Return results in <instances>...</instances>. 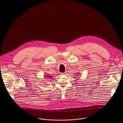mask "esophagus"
<instances>
[{
  "label": "esophagus",
  "instance_id": "34e87169",
  "mask_svg": "<svg viewBox=\"0 0 123 123\" xmlns=\"http://www.w3.org/2000/svg\"><path fill=\"white\" fill-rule=\"evenodd\" d=\"M65 73H66V72H62V73H61V75H63L65 74Z\"/></svg>",
  "mask_w": 123,
  "mask_h": 123
}]
</instances>
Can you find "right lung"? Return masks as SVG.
<instances>
[{"label": "right lung", "instance_id": "obj_1", "mask_svg": "<svg viewBox=\"0 0 123 123\" xmlns=\"http://www.w3.org/2000/svg\"><path fill=\"white\" fill-rule=\"evenodd\" d=\"M48 76V77H52V76H49V75H47Z\"/></svg>", "mask_w": 123, "mask_h": 123}]
</instances>
